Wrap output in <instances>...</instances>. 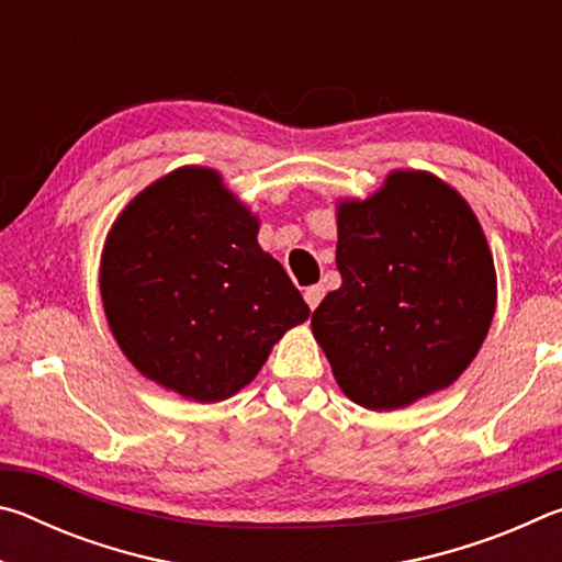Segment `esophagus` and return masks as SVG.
<instances>
[{"label":"esophagus","mask_w":562,"mask_h":562,"mask_svg":"<svg viewBox=\"0 0 562 562\" xmlns=\"http://www.w3.org/2000/svg\"><path fill=\"white\" fill-rule=\"evenodd\" d=\"M322 297H325V288L322 284H312V288L304 290V302H307L310 310H315Z\"/></svg>","instance_id":"34e87169"}]
</instances>
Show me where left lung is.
<instances>
[{"instance_id":"1","label":"left lung","mask_w":562,"mask_h":562,"mask_svg":"<svg viewBox=\"0 0 562 562\" xmlns=\"http://www.w3.org/2000/svg\"><path fill=\"white\" fill-rule=\"evenodd\" d=\"M341 288L312 315L351 402L392 412L446 389L471 364L496 310V270L453 188L396 170L337 213Z\"/></svg>"}]
</instances>
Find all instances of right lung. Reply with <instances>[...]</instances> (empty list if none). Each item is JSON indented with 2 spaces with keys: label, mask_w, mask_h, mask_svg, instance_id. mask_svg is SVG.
Returning <instances> with one entry per match:
<instances>
[{
  "label": "right lung",
  "mask_w": 562,
  "mask_h": 562,
  "mask_svg": "<svg viewBox=\"0 0 562 562\" xmlns=\"http://www.w3.org/2000/svg\"><path fill=\"white\" fill-rule=\"evenodd\" d=\"M101 297L131 364L195 402L240 392L310 317L260 250L258 217L207 168H178L133 198L103 247Z\"/></svg>",
  "instance_id": "add662e5"
}]
</instances>
